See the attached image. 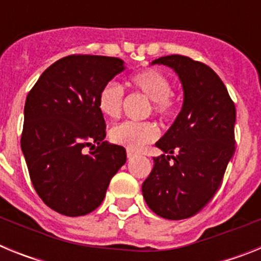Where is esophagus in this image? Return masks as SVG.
Returning a JSON list of instances; mask_svg holds the SVG:
<instances>
[{
  "label": "esophagus",
  "instance_id": "obj_1",
  "mask_svg": "<svg viewBox=\"0 0 261 261\" xmlns=\"http://www.w3.org/2000/svg\"><path fill=\"white\" fill-rule=\"evenodd\" d=\"M136 151H133V150H130V149H128V150H126V155H128V158H132V156H135L136 155Z\"/></svg>",
  "mask_w": 261,
  "mask_h": 261
}]
</instances>
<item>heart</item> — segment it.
Wrapping results in <instances>:
<instances>
[{"label":"heart","instance_id":"1","mask_svg":"<svg viewBox=\"0 0 261 261\" xmlns=\"http://www.w3.org/2000/svg\"><path fill=\"white\" fill-rule=\"evenodd\" d=\"M129 84L153 102V111L161 119H167L175 112L174 99L170 96V80L162 71L153 68L137 71L129 78ZM124 91L116 82H108L102 87L98 96L99 110L110 119L119 117L123 107ZM158 137V128L150 121L135 123L124 121L112 126L110 130L111 141L130 150H140Z\"/></svg>","mask_w":261,"mask_h":261}]
</instances>
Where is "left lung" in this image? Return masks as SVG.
<instances>
[{
	"label": "left lung",
	"instance_id": "obj_1",
	"mask_svg": "<svg viewBox=\"0 0 261 261\" xmlns=\"http://www.w3.org/2000/svg\"><path fill=\"white\" fill-rule=\"evenodd\" d=\"M151 65L171 68L183 87V106L155 142L163 151L142 183L147 206L166 220H184L208 204L235 151V106L221 78L202 62L180 55Z\"/></svg>",
	"mask_w": 261,
	"mask_h": 261
}]
</instances>
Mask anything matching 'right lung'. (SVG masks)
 <instances>
[{
	"label": "right lung",
	"instance_id": "1",
	"mask_svg": "<svg viewBox=\"0 0 261 261\" xmlns=\"http://www.w3.org/2000/svg\"><path fill=\"white\" fill-rule=\"evenodd\" d=\"M124 69L117 57L66 56L45 69L27 95L20 147L36 193L57 213L95 211L125 163V149L105 141L98 106L102 87Z\"/></svg>",
	"mask_w": 261,
	"mask_h": 261
}]
</instances>
